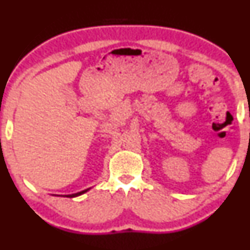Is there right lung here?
I'll list each match as a JSON object with an SVG mask.
<instances>
[{
    "label": "right lung",
    "mask_w": 250,
    "mask_h": 250,
    "mask_svg": "<svg viewBox=\"0 0 250 250\" xmlns=\"http://www.w3.org/2000/svg\"><path fill=\"white\" fill-rule=\"evenodd\" d=\"M88 189H84V191H82L79 193H76V194H71V195H67V197H75V196H78V195H82V194H83L84 192H87Z\"/></svg>",
    "instance_id": "add662e5"
}]
</instances>
